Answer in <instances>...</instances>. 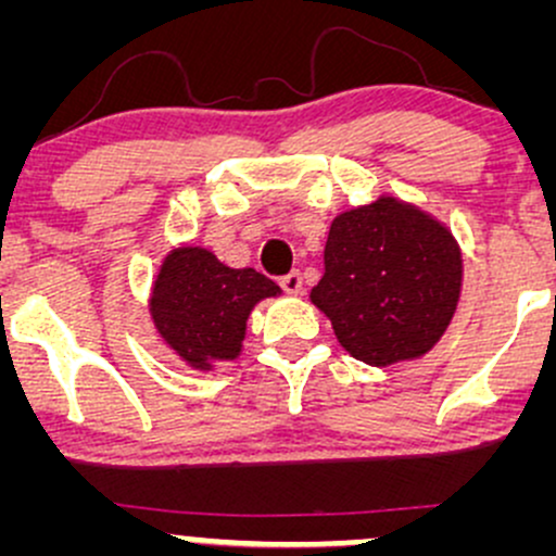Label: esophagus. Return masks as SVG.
Returning <instances> with one entry per match:
<instances>
[{
    "instance_id": "1",
    "label": "esophagus",
    "mask_w": 556,
    "mask_h": 556,
    "mask_svg": "<svg viewBox=\"0 0 556 556\" xmlns=\"http://www.w3.org/2000/svg\"><path fill=\"white\" fill-rule=\"evenodd\" d=\"M279 285H282V290L287 295H298L300 290H303V277H300L298 271H290L285 274V277H279Z\"/></svg>"
}]
</instances>
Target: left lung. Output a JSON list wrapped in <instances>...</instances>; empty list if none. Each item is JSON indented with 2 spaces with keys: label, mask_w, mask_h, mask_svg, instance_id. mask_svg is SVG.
<instances>
[{
  "label": "left lung",
  "mask_w": 556,
  "mask_h": 556,
  "mask_svg": "<svg viewBox=\"0 0 556 556\" xmlns=\"http://www.w3.org/2000/svg\"><path fill=\"white\" fill-rule=\"evenodd\" d=\"M463 290V253L424 208L379 195L334 216L311 303L368 366L416 361L444 337Z\"/></svg>",
  "instance_id": "8db88e82"
}]
</instances>
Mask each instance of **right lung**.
<instances>
[{"label":"right lung","mask_w":556,"mask_h":556,"mask_svg":"<svg viewBox=\"0 0 556 556\" xmlns=\"http://www.w3.org/2000/svg\"><path fill=\"white\" fill-rule=\"evenodd\" d=\"M282 295L256 269H229L201 245L172 248L151 287L149 314L156 334L195 371L242 353L245 324L264 298Z\"/></svg>","instance_id":"1"}]
</instances>
